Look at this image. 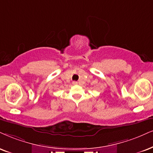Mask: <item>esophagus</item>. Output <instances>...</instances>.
I'll return each mask as SVG.
<instances>
[{
  "instance_id": "obj_1",
  "label": "esophagus",
  "mask_w": 153,
  "mask_h": 153,
  "mask_svg": "<svg viewBox=\"0 0 153 153\" xmlns=\"http://www.w3.org/2000/svg\"><path fill=\"white\" fill-rule=\"evenodd\" d=\"M72 84H74V85H76V84H78V82H76V81H74V82H72Z\"/></svg>"
}]
</instances>
